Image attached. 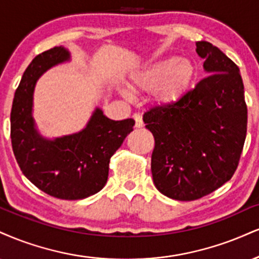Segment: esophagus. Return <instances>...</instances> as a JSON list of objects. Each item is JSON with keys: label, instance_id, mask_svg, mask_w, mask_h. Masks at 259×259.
<instances>
[{"label": "esophagus", "instance_id": "34e87169", "mask_svg": "<svg viewBox=\"0 0 259 259\" xmlns=\"http://www.w3.org/2000/svg\"><path fill=\"white\" fill-rule=\"evenodd\" d=\"M133 118H134V119H135V126H136V127H141V126H143V120H142V117L140 116L139 113H135V114H134Z\"/></svg>", "mask_w": 259, "mask_h": 259}]
</instances>
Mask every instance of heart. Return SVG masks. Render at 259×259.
<instances>
[{
  "instance_id": "b5f03b06",
  "label": "heart",
  "mask_w": 259,
  "mask_h": 259,
  "mask_svg": "<svg viewBox=\"0 0 259 259\" xmlns=\"http://www.w3.org/2000/svg\"><path fill=\"white\" fill-rule=\"evenodd\" d=\"M195 72V65L189 59L167 55L133 70L127 76V85L139 92L152 90V99L157 104L169 105L186 94ZM121 94L130 98L126 90H121Z\"/></svg>"
}]
</instances>
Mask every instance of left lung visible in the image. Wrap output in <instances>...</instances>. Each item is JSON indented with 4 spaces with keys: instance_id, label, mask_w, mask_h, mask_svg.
<instances>
[{
    "instance_id": "obj_1",
    "label": "left lung",
    "mask_w": 259,
    "mask_h": 259,
    "mask_svg": "<svg viewBox=\"0 0 259 259\" xmlns=\"http://www.w3.org/2000/svg\"><path fill=\"white\" fill-rule=\"evenodd\" d=\"M205 73L177 101L143 114L154 136L152 176L161 194L191 201L232 179L247 130V107L239 67L208 42H197Z\"/></svg>"
}]
</instances>
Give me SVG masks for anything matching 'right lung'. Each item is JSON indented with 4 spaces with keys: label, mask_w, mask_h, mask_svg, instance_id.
Listing matches in <instances>:
<instances>
[{
    "label": "right lung",
    "mask_w": 259,
    "mask_h": 259,
    "mask_svg": "<svg viewBox=\"0 0 259 259\" xmlns=\"http://www.w3.org/2000/svg\"><path fill=\"white\" fill-rule=\"evenodd\" d=\"M70 60L65 47H54L31 61L15 90L11 139L15 159L27 180L52 197L78 200L104 188L111 157L133 132L135 120L110 119L96 107L80 132L45 138L32 114L36 83L49 68Z\"/></svg>",
    "instance_id": "right-lung-1"
}]
</instances>
